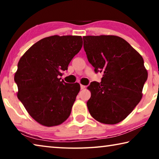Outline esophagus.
Returning a JSON list of instances; mask_svg holds the SVG:
<instances>
[{"instance_id":"34e87169","label":"esophagus","mask_w":159,"mask_h":159,"mask_svg":"<svg viewBox=\"0 0 159 159\" xmlns=\"http://www.w3.org/2000/svg\"><path fill=\"white\" fill-rule=\"evenodd\" d=\"M85 85H80V89L81 90H83V89H85Z\"/></svg>"}]
</instances>
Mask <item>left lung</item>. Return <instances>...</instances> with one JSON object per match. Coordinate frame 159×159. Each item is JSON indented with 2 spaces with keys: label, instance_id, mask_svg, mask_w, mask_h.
<instances>
[{
  "label": "left lung",
  "instance_id": "8db88e82",
  "mask_svg": "<svg viewBox=\"0 0 159 159\" xmlns=\"http://www.w3.org/2000/svg\"><path fill=\"white\" fill-rule=\"evenodd\" d=\"M83 48L95 72H102L101 83L91 82L87 102L98 121L116 124L128 116L142 97L148 73L142 56L122 38L83 36Z\"/></svg>",
  "mask_w": 159,
  "mask_h": 159
}]
</instances>
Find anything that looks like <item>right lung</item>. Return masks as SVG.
Wrapping results in <instances>:
<instances>
[{
  "mask_svg": "<svg viewBox=\"0 0 159 159\" xmlns=\"http://www.w3.org/2000/svg\"><path fill=\"white\" fill-rule=\"evenodd\" d=\"M82 45L81 36H49L32 45L19 61L15 74L17 98L40 124L60 125L70 116L80 87L60 76Z\"/></svg>",
  "mask_w": 159,
  "mask_h": 159,
  "instance_id": "1",
  "label": "right lung"
}]
</instances>
